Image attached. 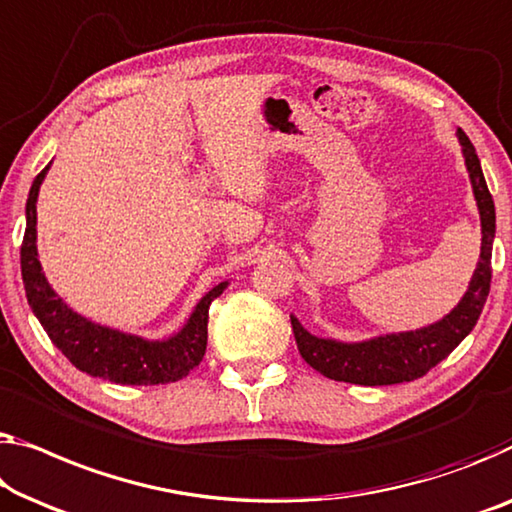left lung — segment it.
<instances>
[{"label": "left lung", "mask_w": 512, "mask_h": 512, "mask_svg": "<svg viewBox=\"0 0 512 512\" xmlns=\"http://www.w3.org/2000/svg\"><path fill=\"white\" fill-rule=\"evenodd\" d=\"M464 151V163H467L471 186L480 211V225H483V243H480V259L469 282L467 294L457 303V308L446 315L441 322L425 326V329L384 335L368 342H345L315 338L292 317V329L296 338V347L303 361L322 372L324 377L335 381H349V384L361 386H388L402 384V381H414L430 372L434 365L453 352L460 342L474 329L483 305L490 294L492 282V241H494V200L487 190V183L480 170V160L474 144L464 131H457Z\"/></svg>", "instance_id": "obj_1"}]
</instances>
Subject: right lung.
<instances>
[{
    "instance_id": "right-lung-1",
    "label": "right lung",
    "mask_w": 512,
    "mask_h": 512,
    "mask_svg": "<svg viewBox=\"0 0 512 512\" xmlns=\"http://www.w3.org/2000/svg\"><path fill=\"white\" fill-rule=\"evenodd\" d=\"M50 167V165H48ZM48 167L36 174L27 197V230L20 248V269L25 282L27 301L38 322L75 368L91 377L110 379L114 384L156 386L172 384L200 365L207 352V324L211 301L218 299L227 287L220 282L197 303L188 324L170 340L149 342L80 317L52 292L45 280L36 253V197Z\"/></svg>"
}]
</instances>
